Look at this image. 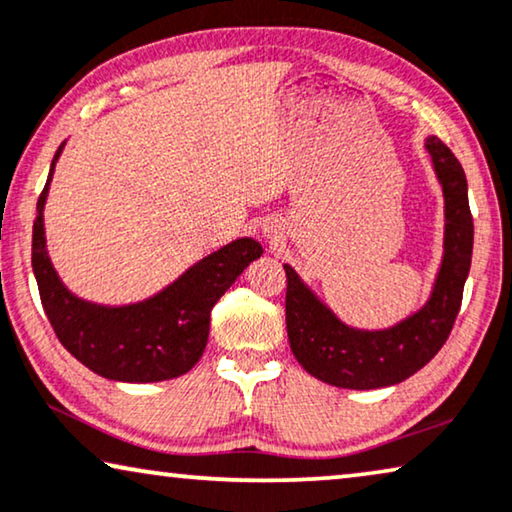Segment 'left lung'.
<instances>
[{
    "label": "left lung",
    "mask_w": 512,
    "mask_h": 512,
    "mask_svg": "<svg viewBox=\"0 0 512 512\" xmlns=\"http://www.w3.org/2000/svg\"><path fill=\"white\" fill-rule=\"evenodd\" d=\"M445 199L443 259L434 290L420 311L387 329H355L336 318L304 285L290 264L285 320L297 362L322 383L345 390L397 385L431 362L448 341L462 306L473 255V218L462 164L441 139L424 143Z\"/></svg>",
    "instance_id": "left-lung-1"
}]
</instances>
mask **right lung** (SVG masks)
I'll return each mask as SVG.
<instances>
[{
    "instance_id": "right-lung-1",
    "label": "right lung",
    "mask_w": 512,
    "mask_h": 512,
    "mask_svg": "<svg viewBox=\"0 0 512 512\" xmlns=\"http://www.w3.org/2000/svg\"><path fill=\"white\" fill-rule=\"evenodd\" d=\"M62 148L64 143L39 194L32 232V269L48 322L64 348L97 376L120 383H160L183 376L204 355L213 306L264 253L262 246L253 239L227 243L139 304L99 306L78 299L55 273L43 236V206Z\"/></svg>"
}]
</instances>
